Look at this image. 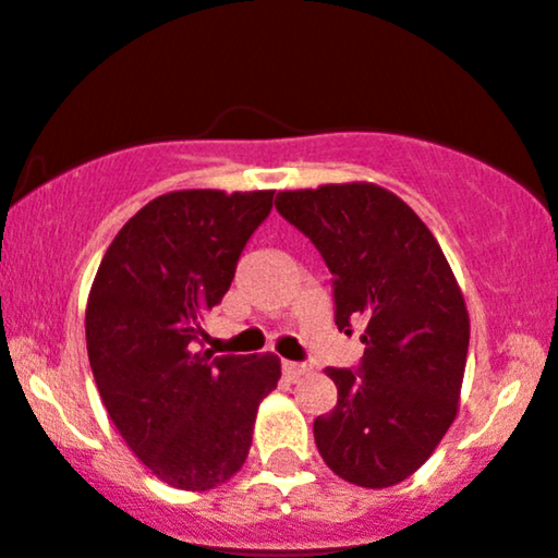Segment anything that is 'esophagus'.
<instances>
[{
  "instance_id": "34e87169",
  "label": "esophagus",
  "mask_w": 558,
  "mask_h": 558,
  "mask_svg": "<svg viewBox=\"0 0 558 558\" xmlns=\"http://www.w3.org/2000/svg\"><path fill=\"white\" fill-rule=\"evenodd\" d=\"M304 373H306L304 364H299V362H283V375L288 377V380H296V377H301Z\"/></svg>"
}]
</instances>
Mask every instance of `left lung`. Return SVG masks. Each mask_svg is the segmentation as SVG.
<instances>
[{
    "mask_svg": "<svg viewBox=\"0 0 558 558\" xmlns=\"http://www.w3.org/2000/svg\"><path fill=\"white\" fill-rule=\"evenodd\" d=\"M275 209L332 272L338 330L364 319L356 369L328 367L332 412L315 444L338 477L388 488L427 462L459 409L470 315L435 235L375 183L280 191Z\"/></svg>",
    "mask_w": 558,
    "mask_h": 558,
    "instance_id": "8db88e82",
    "label": "left lung"
}]
</instances>
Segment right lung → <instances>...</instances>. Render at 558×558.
<instances>
[{"label": "right lung", "instance_id": "right-lung-1", "mask_svg": "<svg viewBox=\"0 0 558 558\" xmlns=\"http://www.w3.org/2000/svg\"><path fill=\"white\" fill-rule=\"evenodd\" d=\"M275 191H172L120 228L96 270L86 345L107 414L162 483L209 490L241 470L262 399L280 380L275 354L196 351L202 319Z\"/></svg>", "mask_w": 558, "mask_h": 558}]
</instances>
